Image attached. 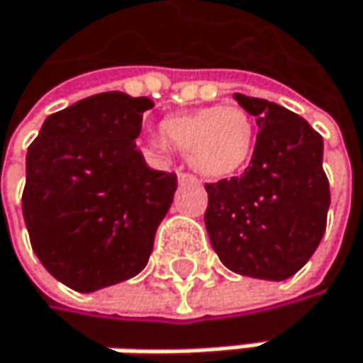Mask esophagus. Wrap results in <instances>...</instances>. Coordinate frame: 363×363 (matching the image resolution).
Instances as JSON below:
<instances>
[{
  "instance_id": "1",
  "label": "esophagus",
  "mask_w": 363,
  "mask_h": 363,
  "mask_svg": "<svg viewBox=\"0 0 363 363\" xmlns=\"http://www.w3.org/2000/svg\"><path fill=\"white\" fill-rule=\"evenodd\" d=\"M177 177H179V182H196V177L192 175V173H177Z\"/></svg>"
}]
</instances>
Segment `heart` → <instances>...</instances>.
Masks as SVG:
<instances>
[{
  "instance_id": "1",
  "label": "heart",
  "mask_w": 363,
  "mask_h": 363,
  "mask_svg": "<svg viewBox=\"0 0 363 363\" xmlns=\"http://www.w3.org/2000/svg\"><path fill=\"white\" fill-rule=\"evenodd\" d=\"M167 144L188 152V162L208 179L234 177L255 152L257 129L247 111L238 106H208L167 116L160 123ZM164 150V144H157Z\"/></svg>"
}]
</instances>
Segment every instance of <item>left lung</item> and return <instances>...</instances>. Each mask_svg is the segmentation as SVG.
<instances>
[{"mask_svg":"<svg viewBox=\"0 0 363 363\" xmlns=\"http://www.w3.org/2000/svg\"><path fill=\"white\" fill-rule=\"evenodd\" d=\"M257 118L250 164L240 177L204 184V225L221 263L250 278L286 280L309 261L324 232L330 186L322 135L280 104L234 96Z\"/></svg>","mask_w":363,"mask_h":363,"instance_id":"left-lung-1","label":"left lung"}]
</instances>
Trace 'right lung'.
Here are the masks:
<instances>
[{"instance_id":"obj_1","label":"right lung","mask_w":363,"mask_h":363,"mask_svg":"<svg viewBox=\"0 0 363 363\" xmlns=\"http://www.w3.org/2000/svg\"><path fill=\"white\" fill-rule=\"evenodd\" d=\"M148 98L96 94L50 114L26 152L23 217L43 267L91 293L140 274L177 175L146 164L135 140Z\"/></svg>"}]
</instances>
